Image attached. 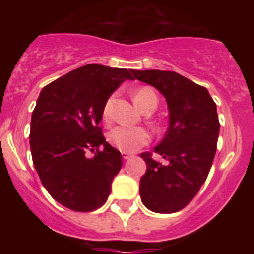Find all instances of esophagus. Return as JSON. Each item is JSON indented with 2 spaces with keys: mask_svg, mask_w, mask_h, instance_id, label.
I'll return each instance as SVG.
<instances>
[{
  "mask_svg": "<svg viewBox=\"0 0 254 254\" xmlns=\"http://www.w3.org/2000/svg\"><path fill=\"white\" fill-rule=\"evenodd\" d=\"M122 158L125 159V160H128V159L132 158V155L128 154V152H122Z\"/></svg>",
  "mask_w": 254,
  "mask_h": 254,
  "instance_id": "esophagus-1",
  "label": "esophagus"
}]
</instances>
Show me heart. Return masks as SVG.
<instances>
[{"instance_id":"obj_1","label":"heart","mask_w":254,"mask_h":254,"mask_svg":"<svg viewBox=\"0 0 254 254\" xmlns=\"http://www.w3.org/2000/svg\"><path fill=\"white\" fill-rule=\"evenodd\" d=\"M133 98L134 103L140 109H142L150 102H154L155 104L158 103L156 94L151 87H141L134 93ZM112 103H113V99L111 98L108 99L103 108V120L104 121L111 120ZM150 138L151 136L147 129L142 127H127V126H117L108 134L109 143L122 152H134L140 147L147 145L150 142Z\"/></svg>"}]
</instances>
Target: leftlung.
<instances>
[{"instance_id":"1","label":"left lung","mask_w":254,"mask_h":254,"mask_svg":"<svg viewBox=\"0 0 254 254\" xmlns=\"http://www.w3.org/2000/svg\"><path fill=\"white\" fill-rule=\"evenodd\" d=\"M137 80L158 89L167 100L169 127L154 151L142 152L146 173L141 177V201L149 210L172 214L185 208L198 193L211 169L219 137L216 104L207 89L173 71L132 69Z\"/></svg>"}]
</instances>
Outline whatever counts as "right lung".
I'll list each match as a JSON object with an SVG mask.
<instances>
[{"label": "right lung", "mask_w": 254, "mask_h": 254, "mask_svg": "<svg viewBox=\"0 0 254 254\" xmlns=\"http://www.w3.org/2000/svg\"><path fill=\"white\" fill-rule=\"evenodd\" d=\"M131 72L90 64L40 91L31 114V158L48 193L69 210L94 211L111 193L122 155L105 141L99 122L112 93L133 80ZM87 151L94 152L93 158Z\"/></svg>", "instance_id": "add662e5"}]
</instances>
